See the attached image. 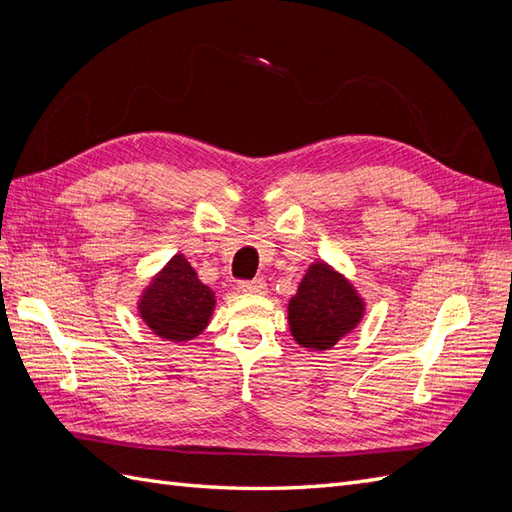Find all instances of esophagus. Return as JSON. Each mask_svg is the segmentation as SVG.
<instances>
[{"instance_id":"1","label":"esophagus","mask_w":512,"mask_h":512,"mask_svg":"<svg viewBox=\"0 0 512 512\" xmlns=\"http://www.w3.org/2000/svg\"><path fill=\"white\" fill-rule=\"evenodd\" d=\"M241 292H252V294H262L267 290V282L262 277H256V280H243L239 282Z\"/></svg>"}]
</instances>
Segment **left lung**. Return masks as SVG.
<instances>
[{
    "label": "left lung",
    "mask_w": 512,
    "mask_h": 512,
    "mask_svg": "<svg viewBox=\"0 0 512 512\" xmlns=\"http://www.w3.org/2000/svg\"><path fill=\"white\" fill-rule=\"evenodd\" d=\"M363 316V301L354 288L324 262L305 273L290 299V333L303 348L329 350L356 327Z\"/></svg>",
    "instance_id": "8db88e82"
}]
</instances>
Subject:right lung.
I'll return each instance as SVG.
<instances>
[{
    "label": "right lung",
    "instance_id": "1",
    "mask_svg": "<svg viewBox=\"0 0 512 512\" xmlns=\"http://www.w3.org/2000/svg\"><path fill=\"white\" fill-rule=\"evenodd\" d=\"M213 305L215 292L200 282L190 262L177 254L145 290L138 307L153 333L168 342H185L207 327Z\"/></svg>",
    "mask_w": 512,
    "mask_h": 512
}]
</instances>
